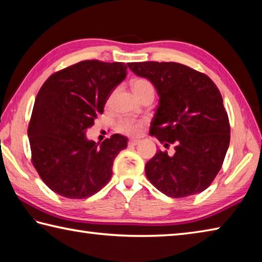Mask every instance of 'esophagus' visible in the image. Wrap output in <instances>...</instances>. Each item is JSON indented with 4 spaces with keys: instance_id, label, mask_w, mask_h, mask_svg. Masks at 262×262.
<instances>
[{
    "instance_id": "34e87169",
    "label": "esophagus",
    "mask_w": 262,
    "mask_h": 262,
    "mask_svg": "<svg viewBox=\"0 0 262 262\" xmlns=\"http://www.w3.org/2000/svg\"><path fill=\"white\" fill-rule=\"evenodd\" d=\"M138 144H139V140H137V139H130L127 141L128 147H134V146H137Z\"/></svg>"
}]
</instances>
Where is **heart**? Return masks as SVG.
Segmentation results:
<instances>
[{
  "instance_id": "b5f03b06",
  "label": "heart",
  "mask_w": 262,
  "mask_h": 262,
  "mask_svg": "<svg viewBox=\"0 0 262 262\" xmlns=\"http://www.w3.org/2000/svg\"><path fill=\"white\" fill-rule=\"evenodd\" d=\"M132 90L135 94L138 96V99L141 100L146 95H154V85L152 81H149L146 78H138L132 81ZM144 127V122L140 119L134 118H123L117 123L116 130L124 136L127 137H136L140 135L141 130Z\"/></svg>"
}]
</instances>
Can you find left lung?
<instances>
[{"label": "left lung", "instance_id": "left-lung-1", "mask_svg": "<svg viewBox=\"0 0 262 262\" xmlns=\"http://www.w3.org/2000/svg\"><path fill=\"white\" fill-rule=\"evenodd\" d=\"M127 67L152 81L160 96L149 135L159 149L146 163L149 182L168 196L203 192L221 169L230 143V124L222 95L210 78L176 62H138Z\"/></svg>", "mask_w": 262, "mask_h": 262}]
</instances>
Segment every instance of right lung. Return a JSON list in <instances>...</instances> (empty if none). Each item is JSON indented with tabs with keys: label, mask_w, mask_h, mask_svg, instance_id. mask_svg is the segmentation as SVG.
I'll list each match as a JSON object with an SVG mask.
<instances>
[{
	"label": "right lung",
	"mask_w": 262,
	"mask_h": 262,
	"mask_svg": "<svg viewBox=\"0 0 262 262\" xmlns=\"http://www.w3.org/2000/svg\"><path fill=\"white\" fill-rule=\"evenodd\" d=\"M122 62L87 59L54 72L41 86L29 124L31 161L50 190L85 199L110 181L127 138L113 135L100 145L85 131L103 113L110 93L126 77Z\"/></svg>",
	"instance_id": "right-lung-1"
}]
</instances>
